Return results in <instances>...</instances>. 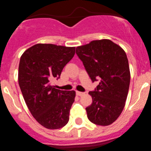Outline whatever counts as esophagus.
Here are the masks:
<instances>
[{"label": "esophagus", "instance_id": "obj_1", "mask_svg": "<svg viewBox=\"0 0 151 151\" xmlns=\"http://www.w3.org/2000/svg\"><path fill=\"white\" fill-rule=\"evenodd\" d=\"M76 94L78 96H82L85 94V93H83V92H80V91H76Z\"/></svg>", "mask_w": 151, "mask_h": 151}]
</instances>
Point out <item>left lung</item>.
Masks as SVG:
<instances>
[{
  "label": "left lung",
  "instance_id": "8db88e82",
  "mask_svg": "<svg viewBox=\"0 0 151 151\" xmlns=\"http://www.w3.org/2000/svg\"><path fill=\"white\" fill-rule=\"evenodd\" d=\"M92 82L99 85L88 94L92 104L86 107L89 120L98 125L115 122L123 110L130 84V70L125 52L109 39L96 40L76 47Z\"/></svg>",
  "mask_w": 151,
  "mask_h": 151
}]
</instances>
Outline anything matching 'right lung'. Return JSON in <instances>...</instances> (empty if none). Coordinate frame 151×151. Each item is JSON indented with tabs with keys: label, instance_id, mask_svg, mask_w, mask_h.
Segmentation results:
<instances>
[{
	"label": "right lung",
	"instance_id": "1",
	"mask_svg": "<svg viewBox=\"0 0 151 151\" xmlns=\"http://www.w3.org/2000/svg\"><path fill=\"white\" fill-rule=\"evenodd\" d=\"M75 47L37 44L20 57L18 81L32 115L46 129H58L67 124L76 97L75 91H61L51 85L75 55Z\"/></svg>",
	"mask_w": 151,
	"mask_h": 151
}]
</instances>
